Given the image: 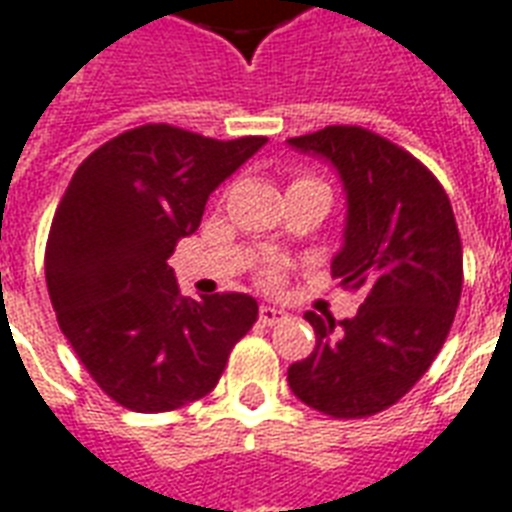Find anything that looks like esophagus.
I'll list each match as a JSON object with an SVG mask.
<instances>
[{
  "label": "esophagus",
  "instance_id": "34e87169",
  "mask_svg": "<svg viewBox=\"0 0 512 512\" xmlns=\"http://www.w3.org/2000/svg\"><path fill=\"white\" fill-rule=\"evenodd\" d=\"M284 317H287V314H284L282 308L260 306V322H263V325H279Z\"/></svg>",
  "mask_w": 512,
  "mask_h": 512
}]
</instances>
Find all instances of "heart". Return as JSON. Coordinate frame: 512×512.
Instances as JSON below:
<instances>
[{
	"label": "heart",
	"mask_w": 512,
	"mask_h": 512,
	"mask_svg": "<svg viewBox=\"0 0 512 512\" xmlns=\"http://www.w3.org/2000/svg\"><path fill=\"white\" fill-rule=\"evenodd\" d=\"M290 187H322V190H325V193H330V190H327L325 182H319L317 177H308V174H303V177L295 179V182H292Z\"/></svg>",
	"instance_id": "1"
}]
</instances>
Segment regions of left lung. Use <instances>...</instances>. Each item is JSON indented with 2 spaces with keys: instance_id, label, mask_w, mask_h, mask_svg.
I'll return each instance as SVG.
<instances>
[{
  "instance_id": "1",
  "label": "left lung",
  "mask_w": 512,
  "mask_h": 512,
  "mask_svg": "<svg viewBox=\"0 0 512 512\" xmlns=\"http://www.w3.org/2000/svg\"><path fill=\"white\" fill-rule=\"evenodd\" d=\"M333 163L346 190V233L333 257L357 317L308 311L317 346L287 370L298 400L333 419H365L405 397L438 357L462 298V239L435 174L360 126L287 139Z\"/></svg>"
}]
</instances>
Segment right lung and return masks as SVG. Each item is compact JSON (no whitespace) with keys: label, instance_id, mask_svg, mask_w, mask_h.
<instances>
[{"label":"right lung","instance_id":"right-lung-1","mask_svg":"<svg viewBox=\"0 0 512 512\" xmlns=\"http://www.w3.org/2000/svg\"><path fill=\"white\" fill-rule=\"evenodd\" d=\"M265 142L147 123L74 171L45 247L50 303L85 370L128 411H174L209 395L257 322L244 292L182 298L166 260L198 230L214 187Z\"/></svg>","mask_w":512,"mask_h":512}]
</instances>
